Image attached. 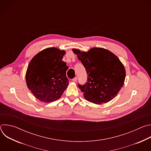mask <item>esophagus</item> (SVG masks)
<instances>
[{"label":"esophagus","mask_w":151,"mask_h":151,"mask_svg":"<svg viewBox=\"0 0 151 151\" xmlns=\"http://www.w3.org/2000/svg\"><path fill=\"white\" fill-rule=\"evenodd\" d=\"M77 80H78V78H77V77H75V78L72 79V81H73V82H76Z\"/></svg>","instance_id":"1"}]
</instances>
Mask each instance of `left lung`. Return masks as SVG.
Returning <instances> with one entry per match:
<instances>
[{
	"instance_id": "8db88e82",
	"label": "left lung",
	"mask_w": 151,
	"mask_h": 151,
	"mask_svg": "<svg viewBox=\"0 0 151 151\" xmlns=\"http://www.w3.org/2000/svg\"><path fill=\"white\" fill-rule=\"evenodd\" d=\"M85 68L87 80L78 83L85 99L100 104L112 100L124 85L125 70L119 59L104 48H93L87 52L73 49Z\"/></svg>"
}]
</instances>
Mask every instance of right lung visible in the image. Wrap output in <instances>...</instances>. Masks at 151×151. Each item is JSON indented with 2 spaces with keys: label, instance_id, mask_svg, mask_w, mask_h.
I'll return each instance as SVG.
<instances>
[{
  "label": "right lung",
  "instance_id": "right-lung-1",
  "mask_svg": "<svg viewBox=\"0 0 151 151\" xmlns=\"http://www.w3.org/2000/svg\"><path fill=\"white\" fill-rule=\"evenodd\" d=\"M64 51L55 48L42 50L30 61L26 72L27 85L39 100L50 103L58 99L69 85L68 66L62 61Z\"/></svg>",
  "mask_w": 151,
  "mask_h": 151
}]
</instances>
